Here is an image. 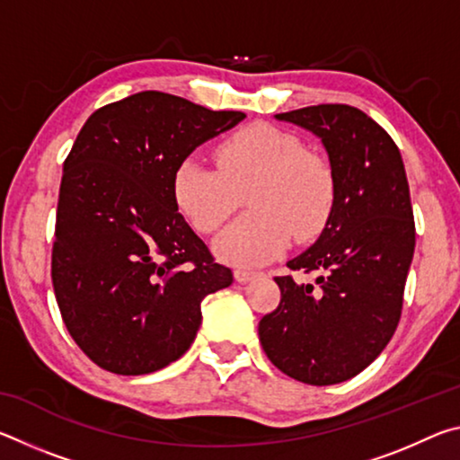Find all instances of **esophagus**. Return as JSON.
I'll use <instances>...</instances> for the list:
<instances>
[{
    "mask_svg": "<svg viewBox=\"0 0 460 460\" xmlns=\"http://www.w3.org/2000/svg\"><path fill=\"white\" fill-rule=\"evenodd\" d=\"M253 276H255L253 270H247V268H237L235 270V279H237V282H241V284L249 282V279H252Z\"/></svg>",
    "mask_w": 460,
    "mask_h": 460,
    "instance_id": "esophagus-1",
    "label": "esophagus"
}]
</instances>
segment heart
<instances>
[{"mask_svg":"<svg viewBox=\"0 0 460 460\" xmlns=\"http://www.w3.org/2000/svg\"><path fill=\"white\" fill-rule=\"evenodd\" d=\"M217 170L184 160L172 181L174 202L200 233L219 231L241 205L252 208L217 239V252L239 266L274 260L294 237L324 229L334 202V176L323 155L266 123L241 128L215 152Z\"/></svg>","mask_w":460,"mask_h":460,"instance_id":"heart-1","label":"heart"}]
</instances>
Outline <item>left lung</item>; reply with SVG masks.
Here are the masks:
<instances>
[{
  "label": "left lung",
  "instance_id": "1",
  "mask_svg": "<svg viewBox=\"0 0 460 460\" xmlns=\"http://www.w3.org/2000/svg\"><path fill=\"white\" fill-rule=\"evenodd\" d=\"M321 137L334 202L321 237L290 270L318 271L316 286L278 276L274 313L260 321L268 359L302 384L332 385L377 359L402 316L416 227L402 154L361 109L341 103L278 113Z\"/></svg>",
  "mask_w": 460,
  "mask_h": 460
}]
</instances>
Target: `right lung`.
<instances>
[{
	"instance_id": "add662e5",
	"label": "right lung",
	"mask_w": 460,
	"mask_h": 460,
	"mask_svg": "<svg viewBox=\"0 0 460 460\" xmlns=\"http://www.w3.org/2000/svg\"><path fill=\"white\" fill-rule=\"evenodd\" d=\"M245 118L142 91L97 109L62 166L52 286L93 363L144 376L189 351L200 302L233 282L178 213L176 168Z\"/></svg>"
}]
</instances>
